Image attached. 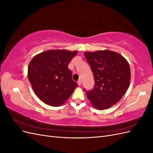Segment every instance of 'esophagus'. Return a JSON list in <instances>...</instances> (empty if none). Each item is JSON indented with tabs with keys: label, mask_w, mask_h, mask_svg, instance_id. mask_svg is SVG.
Masks as SVG:
<instances>
[{
	"label": "esophagus",
	"mask_w": 153,
	"mask_h": 153,
	"mask_svg": "<svg viewBox=\"0 0 153 153\" xmlns=\"http://www.w3.org/2000/svg\"><path fill=\"white\" fill-rule=\"evenodd\" d=\"M77 84H78V85H82V81L80 80H79L77 82Z\"/></svg>",
	"instance_id": "1"
}]
</instances>
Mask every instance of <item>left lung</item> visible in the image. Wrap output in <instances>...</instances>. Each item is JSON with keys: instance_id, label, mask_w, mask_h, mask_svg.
Masks as SVG:
<instances>
[{"instance_id": "left-lung-1", "label": "left lung", "mask_w": 153, "mask_h": 153, "mask_svg": "<svg viewBox=\"0 0 153 153\" xmlns=\"http://www.w3.org/2000/svg\"><path fill=\"white\" fill-rule=\"evenodd\" d=\"M95 84L86 92L91 105L98 110L110 108L121 100L128 89L131 71L127 60L120 53L108 50L85 52Z\"/></svg>"}]
</instances>
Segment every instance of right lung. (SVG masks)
Segmentation results:
<instances>
[{
	"label": "right lung",
	"mask_w": 153,
	"mask_h": 153,
	"mask_svg": "<svg viewBox=\"0 0 153 153\" xmlns=\"http://www.w3.org/2000/svg\"><path fill=\"white\" fill-rule=\"evenodd\" d=\"M77 52L49 50L32 59L28 66V78L34 93L43 103L52 106H61L78 87L68 68Z\"/></svg>",
	"instance_id": "right-lung-1"
}]
</instances>
